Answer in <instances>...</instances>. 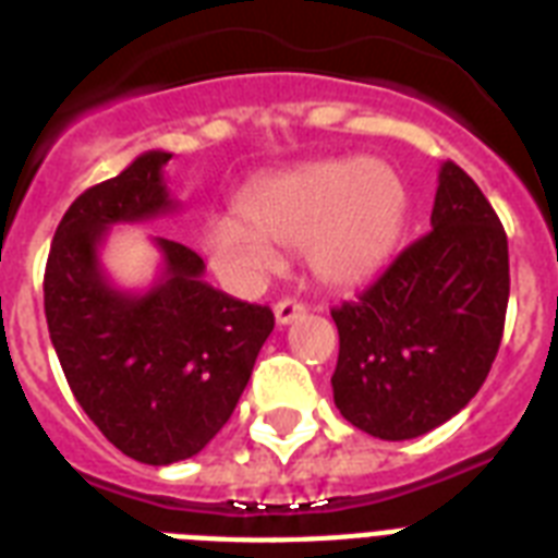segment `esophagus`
<instances>
[{"instance_id":"esophagus-1","label":"esophagus","mask_w":558,"mask_h":558,"mask_svg":"<svg viewBox=\"0 0 558 558\" xmlns=\"http://www.w3.org/2000/svg\"><path fill=\"white\" fill-rule=\"evenodd\" d=\"M304 315L306 306L301 304V301H295V298H283V301L275 304V322H278L280 327H287V324L298 322V318H304Z\"/></svg>"}]
</instances>
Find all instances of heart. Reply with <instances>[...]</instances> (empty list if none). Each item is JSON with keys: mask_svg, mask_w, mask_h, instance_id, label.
<instances>
[{"mask_svg": "<svg viewBox=\"0 0 558 558\" xmlns=\"http://www.w3.org/2000/svg\"><path fill=\"white\" fill-rule=\"evenodd\" d=\"M405 214V182L385 161H313L245 187L236 217L202 228V248L210 266L240 287L280 269L275 244L310 248L315 278L353 287L388 260Z\"/></svg>", "mask_w": 558, "mask_h": 558, "instance_id": "1", "label": "heart"}]
</instances>
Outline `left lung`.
I'll list each match as a JSON object with an SVG mask.
<instances>
[{
	"label": "left lung",
	"instance_id": "obj_1",
	"mask_svg": "<svg viewBox=\"0 0 558 558\" xmlns=\"http://www.w3.org/2000/svg\"><path fill=\"white\" fill-rule=\"evenodd\" d=\"M510 301V252L498 214L446 161L432 231L332 310L341 416L379 440H411L463 411L498 356Z\"/></svg>",
	"mask_w": 558,
	"mask_h": 558
}]
</instances>
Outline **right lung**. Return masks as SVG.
Instances as JSON below:
<instances>
[{
    "label": "right lung",
    "mask_w": 558,
    "mask_h": 558,
    "mask_svg": "<svg viewBox=\"0 0 558 558\" xmlns=\"http://www.w3.org/2000/svg\"><path fill=\"white\" fill-rule=\"evenodd\" d=\"M147 150L116 179L69 205L46 263V322L65 381L116 449L150 466L199 454L234 414L254 359L275 330L269 306L208 287L205 263L177 240L156 236L161 275L147 292L107 278L98 248L118 222L177 210Z\"/></svg>",
    "instance_id": "1"
}]
</instances>
